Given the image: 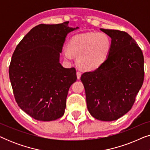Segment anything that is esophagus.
Here are the masks:
<instances>
[{"mask_svg": "<svg viewBox=\"0 0 150 150\" xmlns=\"http://www.w3.org/2000/svg\"><path fill=\"white\" fill-rule=\"evenodd\" d=\"M76 76H77V79H81V71H78L76 72Z\"/></svg>", "mask_w": 150, "mask_h": 150, "instance_id": "obj_1", "label": "esophagus"}]
</instances>
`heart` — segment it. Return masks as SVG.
<instances>
[{"mask_svg":"<svg viewBox=\"0 0 150 150\" xmlns=\"http://www.w3.org/2000/svg\"><path fill=\"white\" fill-rule=\"evenodd\" d=\"M111 41L104 33L89 32L76 35L69 40L68 49L63 50L67 60L76 56L77 65L81 69L91 71L99 67L109 54Z\"/></svg>","mask_w":150,"mask_h":150,"instance_id":"obj_1","label":"heart"}]
</instances>
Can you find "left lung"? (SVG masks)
Here are the masks:
<instances>
[{
  "label": "left lung",
  "instance_id": "obj_1",
  "mask_svg": "<svg viewBox=\"0 0 150 150\" xmlns=\"http://www.w3.org/2000/svg\"><path fill=\"white\" fill-rule=\"evenodd\" d=\"M111 38L107 58L82 74L87 108L94 118L110 122L131 109L144 80V58L134 39L124 31L100 28Z\"/></svg>",
  "mask_w": 150,
  "mask_h": 150
}]
</instances>
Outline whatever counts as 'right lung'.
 Wrapping results in <instances>:
<instances>
[{"mask_svg": "<svg viewBox=\"0 0 150 150\" xmlns=\"http://www.w3.org/2000/svg\"><path fill=\"white\" fill-rule=\"evenodd\" d=\"M68 23L35 26L12 55L9 74L14 97L35 120L49 122L62 117L69 87L76 81L74 67L65 68L59 62L67 35L79 28Z\"/></svg>", "mask_w": 150, "mask_h": 150, "instance_id": "1", "label": "right lung"}]
</instances>
